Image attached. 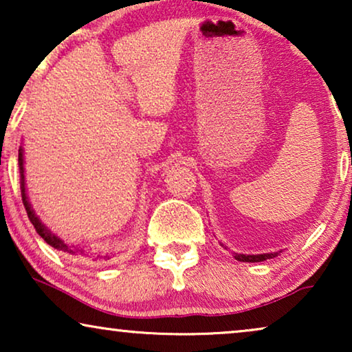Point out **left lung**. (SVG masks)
<instances>
[{"label": "left lung", "instance_id": "8db88e82", "mask_svg": "<svg viewBox=\"0 0 352 352\" xmlns=\"http://www.w3.org/2000/svg\"><path fill=\"white\" fill-rule=\"evenodd\" d=\"M278 253H280V252H278ZM278 253H263V254L234 253V258L237 259V261H242V263H261V261H266V259L276 258Z\"/></svg>", "mask_w": 352, "mask_h": 352}]
</instances>
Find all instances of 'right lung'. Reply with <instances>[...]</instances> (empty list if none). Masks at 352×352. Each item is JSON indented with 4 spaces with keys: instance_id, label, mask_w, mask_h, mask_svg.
<instances>
[{
    "instance_id": "obj_1",
    "label": "right lung",
    "mask_w": 352,
    "mask_h": 352,
    "mask_svg": "<svg viewBox=\"0 0 352 352\" xmlns=\"http://www.w3.org/2000/svg\"><path fill=\"white\" fill-rule=\"evenodd\" d=\"M19 171H21V192H22V201H23V206H25V211L28 214V219H30V223L33 224V228L38 232V235L45 240L47 245H51V247H54L57 250H62V252H67V253H72V254H81V256H91L89 253H86L83 248L80 247H75V245H69L65 243L64 240L57 237L56 234H52L50 229L46 228L45 224L41 223L40 218L35 214V211H33L30 201H28V197H27V190H25V176H23V151L22 147L19 148ZM110 259L112 258V253H105V254H98L94 259Z\"/></svg>"
}]
</instances>
